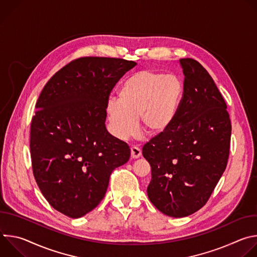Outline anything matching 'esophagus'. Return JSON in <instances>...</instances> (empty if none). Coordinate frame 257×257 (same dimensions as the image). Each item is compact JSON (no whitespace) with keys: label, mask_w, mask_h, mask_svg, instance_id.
I'll return each instance as SVG.
<instances>
[{"label":"esophagus","mask_w":257,"mask_h":257,"mask_svg":"<svg viewBox=\"0 0 257 257\" xmlns=\"http://www.w3.org/2000/svg\"><path fill=\"white\" fill-rule=\"evenodd\" d=\"M131 157L132 159H138L141 157V150L137 146H133L131 148Z\"/></svg>","instance_id":"esophagus-1"}]
</instances>
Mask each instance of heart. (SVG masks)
Wrapping results in <instances>:
<instances>
[{"mask_svg": "<svg viewBox=\"0 0 257 257\" xmlns=\"http://www.w3.org/2000/svg\"><path fill=\"white\" fill-rule=\"evenodd\" d=\"M182 94V82L173 74L151 70L133 73L120 84L119 100L107 102L113 134L122 140L128 138L136 131L137 119L150 134L165 132L178 114Z\"/></svg>", "mask_w": 257, "mask_h": 257, "instance_id": "obj_1", "label": "heart"}]
</instances>
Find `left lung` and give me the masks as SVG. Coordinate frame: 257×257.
<instances>
[{
    "mask_svg": "<svg viewBox=\"0 0 257 257\" xmlns=\"http://www.w3.org/2000/svg\"><path fill=\"white\" fill-rule=\"evenodd\" d=\"M179 62L185 78L178 114L142 149L152 167L149 198L173 217L190 215L207 202L226 170L232 130L225 99L208 72L193 59Z\"/></svg>",
    "mask_w": 257,
    "mask_h": 257,
    "instance_id": "left-lung-1",
    "label": "left lung"
}]
</instances>
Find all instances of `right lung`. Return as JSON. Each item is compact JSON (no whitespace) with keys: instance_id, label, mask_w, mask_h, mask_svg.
<instances>
[{"instance_id":"1","label":"right lung","mask_w":257,"mask_h":257,"mask_svg":"<svg viewBox=\"0 0 257 257\" xmlns=\"http://www.w3.org/2000/svg\"><path fill=\"white\" fill-rule=\"evenodd\" d=\"M133 61L84 57L48 81L30 126L36 183L48 202L78 218L104 197L112 172L130 159L126 142L105 128L108 95Z\"/></svg>"}]
</instances>
